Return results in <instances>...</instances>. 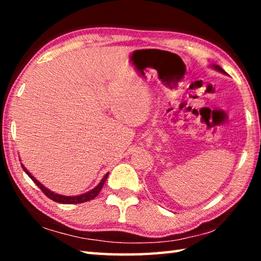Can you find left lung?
Segmentation results:
<instances>
[{"mask_svg":"<svg viewBox=\"0 0 261 261\" xmlns=\"http://www.w3.org/2000/svg\"><path fill=\"white\" fill-rule=\"evenodd\" d=\"M211 68H213V69H215V70H218L219 72H221V73H224V74H227V72L224 71V70L221 68V67H219V65H216V64H212L211 65Z\"/></svg>","mask_w":261,"mask_h":261,"instance_id":"left-lung-1","label":"left lung"}]
</instances>
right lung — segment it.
I'll return each mask as SVG.
<instances>
[{
    "label": "right lung",
    "instance_id": "obj_1",
    "mask_svg": "<svg viewBox=\"0 0 261 261\" xmlns=\"http://www.w3.org/2000/svg\"><path fill=\"white\" fill-rule=\"evenodd\" d=\"M21 167H23V169L26 174L29 175V177L33 180V182L38 185L39 189H41V191L46 194V196L49 198V199L54 200L56 202H60V204H82V202H85V201H88L91 199H93V198H95L96 196H98L99 192L101 191V189H102L103 184L106 182V179H107L108 177V174L107 173L105 175V177L101 179V182L96 185V187L94 189H92L91 191H88L86 193H83V194H79V196H63V194H59V193H55L53 192L51 190L47 189L46 187H43V185L39 182V180L34 177V176H32V174L30 173V171L26 169V168L21 165Z\"/></svg>",
    "mask_w": 261,
    "mask_h": 261
}]
</instances>
